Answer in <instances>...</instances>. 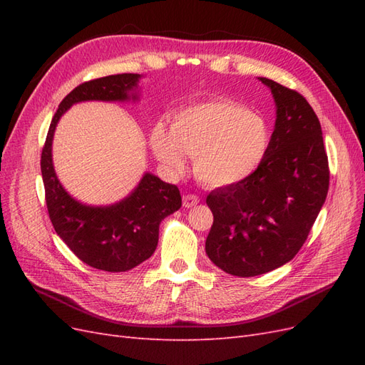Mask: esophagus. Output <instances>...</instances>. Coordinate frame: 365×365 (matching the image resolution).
Instances as JSON below:
<instances>
[{
  "instance_id": "1",
  "label": "esophagus",
  "mask_w": 365,
  "mask_h": 365,
  "mask_svg": "<svg viewBox=\"0 0 365 365\" xmlns=\"http://www.w3.org/2000/svg\"><path fill=\"white\" fill-rule=\"evenodd\" d=\"M197 202H200V197H197V196L193 195V193H187V195H184V197H182V204H184V207H187V208H190V207L196 205Z\"/></svg>"
}]
</instances>
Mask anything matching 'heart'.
Segmentation results:
<instances>
[{
  "mask_svg": "<svg viewBox=\"0 0 365 365\" xmlns=\"http://www.w3.org/2000/svg\"><path fill=\"white\" fill-rule=\"evenodd\" d=\"M155 155L173 172L184 169V153L195 157L197 178L212 187L245 180L263 160L269 128L260 115L228 98L189 106L175 117L172 132L152 129Z\"/></svg>",
  "mask_w": 365,
  "mask_h": 365,
  "instance_id": "heart-1",
  "label": "heart"
}]
</instances>
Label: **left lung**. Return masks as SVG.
<instances>
[{
  "label": "left lung",
  "mask_w": 365,
  "mask_h": 365,
  "mask_svg": "<svg viewBox=\"0 0 365 365\" xmlns=\"http://www.w3.org/2000/svg\"><path fill=\"white\" fill-rule=\"evenodd\" d=\"M277 120L263 160L245 180L207 196L213 225L205 252L216 267L254 277L295 257L329 190V160L312 106L267 77Z\"/></svg>",
  "instance_id": "1"
}]
</instances>
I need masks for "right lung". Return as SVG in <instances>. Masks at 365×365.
<instances>
[{"label":"right lung","instance_id":"right-lung-1","mask_svg":"<svg viewBox=\"0 0 365 365\" xmlns=\"http://www.w3.org/2000/svg\"><path fill=\"white\" fill-rule=\"evenodd\" d=\"M140 74H114L81 83L65 96L48 128L41 172L51 224L83 263L108 272H125L148 260L158 245L160 222L181 207L178 187L146 173L134 193L109 207L74 201L58 181L51 163V140L58 120L83 101H126ZM135 97V96H134Z\"/></svg>","mask_w":365,"mask_h":365}]
</instances>
